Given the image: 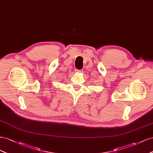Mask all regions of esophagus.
<instances>
[{"label":"esophagus","instance_id":"1","mask_svg":"<svg viewBox=\"0 0 153 153\" xmlns=\"http://www.w3.org/2000/svg\"><path fill=\"white\" fill-rule=\"evenodd\" d=\"M75 72H76V73H78V72H82V70H77V69H76Z\"/></svg>","mask_w":153,"mask_h":153}]
</instances>
